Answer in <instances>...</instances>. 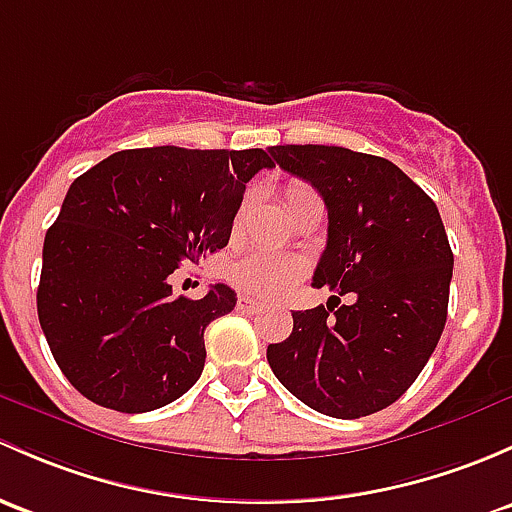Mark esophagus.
Returning <instances> with one entry per match:
<instances>
[{
    "instance_id": "esophagus-1",
    "label": "esophagus",
    "mask_w": 512,
    "mask_h": 512,
    "mask_svg": "<svg viewBox=\"0 0 512 512\" xmlns=\"http://www.w3.org/2000/svg\"><path fill=\"white\" fill-rule=\"evenodd\" d=\"M238 309L240 311H257V309H262V304L252 297H238Z\"/></svg>"
}]
</instances>
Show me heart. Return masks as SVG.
Listing matches in <instances>:
<instances>
[{"label":"heart","instance_id":"obj_1","mask_svg":"<svg viewBox=\"0 0 512 512\" xmlns=\"http://www.w3.org/2000/svg\"><path fill=\"white\" fill-rule=\"evenodd\" d=\"M309 196H314V191L304 184H289L287 191H284L287 206H292V203ZM242 208L238 218H235V230H238L240 225ZM304 272L306 262L299 260V257L277 255V252H252L250 257H245L238 265H233L230 279H233L235 287H240L242 292L247 294H255V297H279V294L287 292L297 279H301Z\"/></svg>","mask_w":512,"mask_h":512}]
</instances>
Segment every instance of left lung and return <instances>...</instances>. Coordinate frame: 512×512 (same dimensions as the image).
<instances>
[{
  "mask_svg": "<svg viewBox=\"0 0 512 512\" xmlns=\"http://www.w3.org/2000/svg\"><path fill=\"white\" fill-rule=\"evenodd\" d=\"M270 154L328 208L314 287L356 294L338 310L331 297L294 311L287 341L267 346L272 373L328 417L385 410L422 373L446 324L454 255L437 203L373 154L324 144H284Z\"/></svg>",
  "mask_w": 512,
  "mask_h": 512,
  "instance_id": "left-lung-1",
  "label": "left lung"
}]
</instances>
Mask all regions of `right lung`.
<instances>
[{
	"label": "right lung",
	"instance_id": "add662e5",
	"mask_svg": "<svg viewBox=\"0 0 512 512\" xmlns=\"http://www.w3.org/2000/svg\"><path fill=\"white\" fill-rule=\"evenodd\" d=\"M265 149H125L73 181L43 240L36 306L48 348L80 395L152 412L201 378L203 331L235 292L171 294L169 277L228 245Z\"/></svg>",
	"mask_w": 512,
	"mask_h": 512
}]
</instances>
